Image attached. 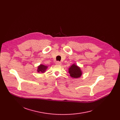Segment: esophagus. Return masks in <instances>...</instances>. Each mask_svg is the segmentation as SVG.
Returning <instances> with one entry per match:
<instances>
[{"label": "esophagus", "mask_w": 120, "mask_h": 120, "mask_svg": "<svg viewBox=\"0 0 120 120\" xmlns=\"http://www.w3.org/2000/svg\"><path fill=\"white\" fill-rule=\"evenodd\" d=\"M55 64H57V65H61V63L60 62H59V61H57V62H56V63Z\"/></svg>", "instance_id": "obj_1"}]
</instances>
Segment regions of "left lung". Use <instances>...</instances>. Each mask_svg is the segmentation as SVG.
I'll return each mask as SVG.
<instances>
[{"label": "left lung", "instance_id": "8db88e82", "mask_svg": "<svg viewBox=\"0 0 120 120\" xmlns=\"http://www.w3.org/2000/svg\"><path fill=\"white\" fill-rule=\"evenodd\" d=\"M68 73L71 77L73 78H78L82 75V71L81 68L76 64H73L68 68Z\"/></svg>", "mask_w": 120, "mask_h": 120}]
</instances>
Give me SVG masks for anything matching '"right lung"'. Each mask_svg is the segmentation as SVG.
I'll use <instances>...</instances> for the list:
<instances>
[{
    "label": "right lung",
    "mask_w": 120,
    "mask_h": 120,
    "mask_svg": "<svg viewBox=\"0 0 120 120\" xmlns=\"http://www.w3.org/2000/svg\"><path fill=\"white\" fill-rule=\"evenodd\" d=\"M47 68H48V66L42 65V64H40L39 66H38L37 71L38 72H39V73H44L47 70Z\"/></svg>",
    "instance_id": "1"
}]
</instances>
